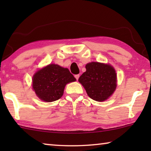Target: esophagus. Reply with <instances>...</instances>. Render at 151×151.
Masks as SVG:
<instances>
[{
    "mask_svg": "<svg viewBox=\"0 0 151 151\" xmlns=\"http://www.w3.org/2000/svg\"><path fill=\"white\" fill-rule=\"evenodd\" d=\"M79 76H80V75H75V77L76 78V80H78V78H79Z\"/></svg>",
    "mask_w": 151,
    "mask_h": 151,
    "instance_id": "esophagus-1",
    "label": "esophagus"
}]
</instances>
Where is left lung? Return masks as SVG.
Wrapping results in <instances>:
<instances>
[{
	"instance_id": "left-lung-1",
	"label": "left lung",
	"mask_w": 151,
	"mask_h": 151,
	"mask_svg": "<svg viewBox=\"0 0 151 151\" xmlns=\"http://www.w3.org/2000/svg\"><path fill=\"white\" fill-rule=\"evenodd\" d=\"M86 72L78 78L91 99L99 102L108 99L116 88V74L108 64L91 62L86 65Z\"/></svg>"
}]
</instances>
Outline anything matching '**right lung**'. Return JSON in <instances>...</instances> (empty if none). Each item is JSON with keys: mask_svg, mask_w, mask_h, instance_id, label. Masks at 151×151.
I'll list each match as a JSON object with an SVG mask.
<instances>
[{"mask_svg": "<svg viewBox=\"0 0 151 151\" xmlns=\"http://www.w3.org/2000/svg\"><path fill=\"white\" fill-rule=\"evenodd\" d=\"M75 81L68 68L50 64L35 73L32 88L40 100L53 102L63 95L66 84Z\"/></svg>", "mask_w": 151, "mask_h": 151, "instance_id": "1", "label": "right lung"}]
</instances>
